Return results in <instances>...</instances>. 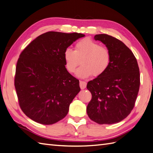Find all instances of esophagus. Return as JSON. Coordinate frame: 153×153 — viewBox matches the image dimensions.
<instances>
[{
	"label": "esophagus",
	"mask_w": 153,
	"mask_h": 153,
	"mask_svg": "<svg viewBox=\"0 0 153 153\" xmlns=\"http://www.w3.org/2000/svg\"><path fill=\"white\" fill-rule=\"evenodd\" d=\"M86 82L84 81H80V87L82 89H85V88H86Z\"/></svg>",
	"instance_id": "esophagus-1"
}]
</instances>
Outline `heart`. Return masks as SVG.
<instances>
[{"instance_id": "obj_1", "label": "heart", "mask_w": 153, "mask_h": 153, "mask_svg": "<svg viewBox=\"0 0 153 153\" xmlns=\"http://www.w3.org/2000/svg\"><path fill=\"white\" fill-rule=\"evenodd\" d=\"M66 70L74 73L76 68V74L80 78H87L91 75L97 77L102 75L109 68L111 54L108 48L100 46V43L86 38L80 40L74 45V51L67 48L64 53Z\"/></svg>"}]
</instances>
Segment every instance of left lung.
<instances>
[{"instance_id":"left-lung-1","label":"left lung","mask_w":153,"mask_h":153,"mask_svg":"<svg viewBox=\"0 0 153 153\" xmlns=\"http://www.w3.org/2000/svg\"><path fill=\"white\" fill-rule=\"evenodd\" d=\"M111 54L109 68L102 75L88 82L92 97L87 114L100 125H111L123 120L135 105L140 84L136 58L121 41L108 34L95 35Z\"/></svg>"}]
</instances>
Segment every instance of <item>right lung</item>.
<instances>
[{"label":"right lung","mask_w":153,"mask_h":153,"mask_svg":"<svg viewBox=\"0 0 153 153\" xmlns=\"http://www.w3.org/2000/svg\"><path fill=\"white\" fill-rule=\"evenodd\" d=\"M80 33L48 32L22 51L17 63L14 85L24 114L42 125L64 118L80 91L79 80L65 69L64 53Z\"/></svg>","instance_id":"add662e5"}]
</instances>
